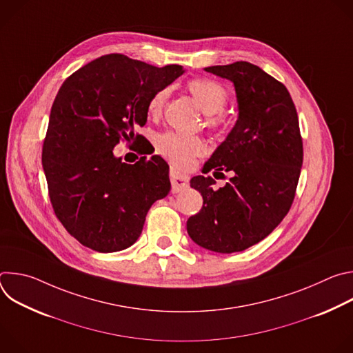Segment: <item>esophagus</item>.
Listing matches in <instances>:
<instances>
[{
	"instance_id": "esophagus-1",
	"label": "esophagus",
	"mask_w": 353,
	"mask_h": 353,
	"mask_svg": "<svg viewBox=\"0 0 353 353\" xmlns=\"http://www.w3.org/2000/svg\"><path fill=\"white\" fill-rule=\"evenodd\" d=\"M170 174V181H172V191L173 192H179L184 188L188 187V176L187 174H183L180 172H177L176 169H170L169 172Z\"/></svg>"
}]
</instances>
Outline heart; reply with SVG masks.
Returning a JSON list of instances; mask_svg holds the SVG:
<instances>
[{
    "label": "heart",
    "mask_w": 353,
    "mask_h": 353,
    "mask_svg": "<svg viewBox=\"0 0 353 353\" xmlns=\"http://www.w3.org/2000/svg\"><path fill=\"white\" fill-rule=\"evenodd\" d=\"M187 89L195 99L196 105L208 116L218 114L223 110L228 103V92L216 81L207 78H196L188 82ZM169 96V89L163 88L158 90L148 103V112L150 116H159L166 99ZM210 124L218 123L216 119H210ZM158 152L170 161L172 163L185 168L192 159L204 152L205 145L196 137H187L177 132H163L157 138Z\"/></svg>",
    "instance_id": "heart-1"
}]
</instances>
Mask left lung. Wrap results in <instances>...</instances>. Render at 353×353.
<instances>
[{
	"label": "left lung",
	"instance_id": "8db88e82",
	"mask_svg": "<svg viewBox=\"0 0 353 353\" xmlns=\"http://www.w3.org/2000/svg\"><path fill=\"white\" fill-rule=\"evenodd\" d=\"M234 85L239 116L203 173L233 172L229 183L195 176L190 185L204 205L187 221L194 243L215 253H236L265 239L293 203L301 163L299 120L283 83L247 61L204 68Z\"/></svg>",
	"mask_w": 353,
	"mask_h": 353
}]
</instances>
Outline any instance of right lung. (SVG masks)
<instances>
[{
    "instance_id": "right-lung-1",
    "label": "right lung",
    "mask_w": 353,
    "mask_h": 353,
    "mask_svg": "<svg viewBox=\"0 0 353 353\" xmlns=\"http://www.w3.org/2000/svg\"><path fill=\"white\" fill-rule=\"evenodd\" d=\"M181 65L162 68L108 54L90 61L61 85L50 113L41 165L53 210L81 244L114 253L139 237L155 201L170 191L163 158L134 165L114 157L120 139L135 142L158 90L183 75Z\"/></svg>"
}]
</instances>
